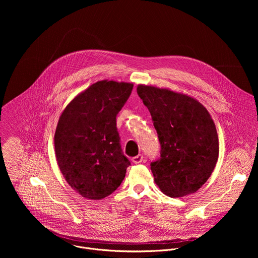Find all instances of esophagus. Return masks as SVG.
I'll list each match as a JSON object with an SVG mask.
<instances>
[{"instance_id": "obj_1", "label": "esophagus", "mask_w": 258, "mask_h": 258, "mask_svg": "<svg viewBox=\"0 0 258 258\" xmlns=\"http://www.w3.org/2000/svg\"><path fill=\"white\" fill-rule=\"evenodd\" d=\"M131 161H132L133 164H139V163H141V162L143 161V156L139 154V155L133 157V158L131 159Z\"/></svg>"}]
</instances>
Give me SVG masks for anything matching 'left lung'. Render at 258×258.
<instances>
[{
    "label": "left lung",
    "instance_id": "8db88e82",
    "mask_svg": "<svg viewBox=\"0 0 258 258\" xmlns=\"http://www.w3.org/2000/svg\"><path fill=\"white\" fill-rule=\"evenodd\" d=\"M137 93L151 113L161 144V158L151 163L155 183L171 198L196 192L219 159V137L211 114L194 97L169 88L139 84Z\"/></svg>",
    "mask_w": 258,
    "mask_h": 258
}]
</instances>
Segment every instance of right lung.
Instances as JSON below:
<instances>
[{
  "label": "right lung",
  "instance_id": "1",
  "mask_svg": "<svg viewBox=\"0 0 258 258\" xmlns=\"http://www.w3.org/2000/svg\"><path fill=\"white\" fill-rule=\"evenodd\" d=\"M133 83L101 80L77 94L59 116L54 151L71 187L87 200H102L125 178L129 160L123 155L116 115Z\"/></svg>",
  "mask_w": 258,
  "mask_h": 258
}]
</instances>
